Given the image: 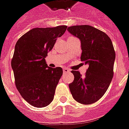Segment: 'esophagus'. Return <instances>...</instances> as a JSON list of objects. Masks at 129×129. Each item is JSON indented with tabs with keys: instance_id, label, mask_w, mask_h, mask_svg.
<instances>
[{
	"instance_id": "esophagus-1",
	"label": "esophagus",
	"mask_w": 129,
	"mask_h": 129,
	"mask_svg": "<svg viewBox=\"0 0 129 129\" xmlns=\"http://www.w3.org/2000/svg\"><path fill=\"white\" fill-rule=\"evenodd\" d=\"M70 70L68 69V68H63V73H69L70 72Z\"/></svg>"
}]
</instances>
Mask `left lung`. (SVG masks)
<instances>
[{
  "label": "left lung",
  "instance_id": "8db88e82",
  "mask_svg": "<svg viewBox=\"0 0 129 129\" xmlns=\"http://www.w3.org/2000/svg\"><path fill=\"white\" fill-rule=\"evenodd\" d=\"M68 32L81 41V61L88 64L84 77L72 70L74 81L69 84L73 97L82 104L96 102L105 94L113 77L115 52L107 34L92 26L75 25Z\"/></svg>",
  "mask_w": 129,
  "mask_h": 129
}]
</instances>
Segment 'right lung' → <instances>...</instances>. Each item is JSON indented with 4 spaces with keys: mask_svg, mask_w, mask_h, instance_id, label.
I'll return each mask as SVG.
<instances>
[{
    "mask_svg": "<svg viewBox=\"0 0 129 129\" xmlns=\"http://www.w3.org/2000/svg\"><path fill=\"white\" fill-rule=\"evenodd\" d=\"M66 29V25L33 28L16 43L11 62L16 86L22 97L33 106L45 107L53 100L63 70L48 67L45 58Z\"/></svg>",
    "mask_w": 129,
    "mask_h": 129,
    "instance_id": "add662e5",
    "label": "right lung"
}]
</instances>
